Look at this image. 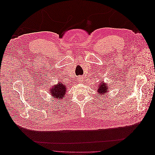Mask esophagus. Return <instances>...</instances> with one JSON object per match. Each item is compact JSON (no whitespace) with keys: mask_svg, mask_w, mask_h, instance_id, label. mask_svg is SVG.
<instances>
[{"mask_svg":"<svg viewBox=\"0 0 155 155\" xmlns=\"http://www.w3.org/2000/svg\"><path fill=\"white\" fill-rule=\"evenodd\" d=\"M78 81L79 82H82V81H83V77H81V76H79V77L78 78Z\"/></svg>","mask_w":155,"mask_h":155,"instance_id":"1","label":"esophagus"}]
</instances>
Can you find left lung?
<instances>
[{
  "instance_id": "1",
  "label": "left lung",
  "mask_w": 155,
  "mask_h": 155,
  "mask_svg": "<svg viewBox=\"0 0 155 155\" xmlns=\"http://www.w3.org/2000/svg\"><path fill=\"white\" fill-rule=\"evenodd\" d=\"M110 87L109 85L106 84L105 83H100V85H98L97 87V92L100 94V95H105V94L107 93V91H109Z\"/></svg>"
}]
</instances>
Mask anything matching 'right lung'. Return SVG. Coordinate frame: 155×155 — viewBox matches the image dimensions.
Returning a JSON list of instances; mask_svg holds the SVG:
<instances>
[{
	"label": "right lung",
	"mask_w": 155,
	"mask_h": 155,
	"mask_svg": "<svg viewBox=\"0 0 155 155\" xmlns=\"http://www.w3.org/2000/svg\"><path fill=\"white\" fill-rule=\"evenodd\" d=\"M50 91L51 95L53 96L55 100L58 99L59 100L63 99V97L64 96V94L67 92V88L66 86L61 83H59L57 85L52 86Z\"/></svg>",
	"instance_id": "obj_1"
}]
</instances>
